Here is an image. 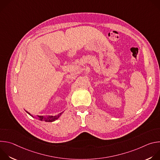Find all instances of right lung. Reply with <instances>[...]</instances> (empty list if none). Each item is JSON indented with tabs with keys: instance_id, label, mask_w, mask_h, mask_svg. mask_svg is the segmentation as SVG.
<instances>
[{
	"instance_id": "right-lung-1",
	"label": "right lung",
	"mask_w": 160,
	"mask_h": 160,
	"mask_svg": "<svg viewBox=\"0 0 160 160\" xmlns=\"http://www.w3.org/2000/svg\"><path fill=\"white\" fill-rule=\"evenodd\" d=\"M27 112L28 113L30 116H32V117H33L30 112H27ZM62 112H63L59 113V115H55V116H49V117H43V116H38V119H39L40 121H45V122H54V121H55L56 120L58 119L59 117L62 115Z\"/></svg>"
}]
</instances>
